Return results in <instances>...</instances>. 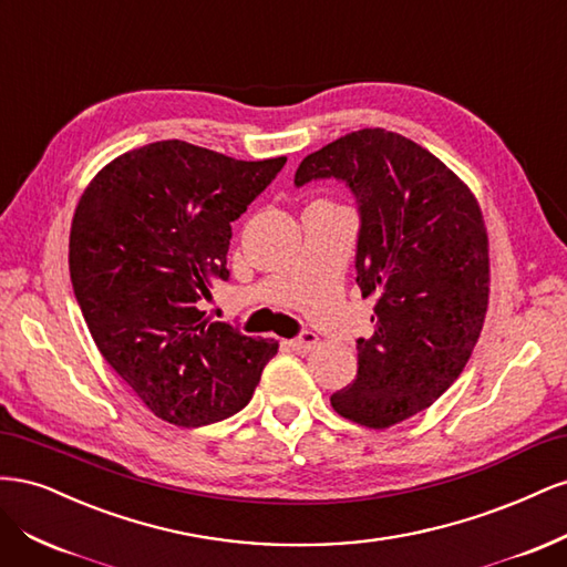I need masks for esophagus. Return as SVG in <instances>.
<instances>
[{
  "label": "esophagus",
  "mask_w": 567,
  "mask_h": 567,
  "mask_svg": "<svg viewBox=\"0 0 567 567\" xmlns=\"http://www.w3.org/2000/svg\"><path fill=\"white\" fill-rule=\"evenodd\" d=\"M317 333H312V331H302L298 338H293V340H288L286 346L293 350V352H298V354H305V352H310L315 346H317Z\"/></svg>",
  "instance_id": "esophagus-1"
}]
</instances>
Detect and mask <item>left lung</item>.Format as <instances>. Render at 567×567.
Here are the masks:
<instances>
[{"mask_svg": "<svg viewBox=\"0 0 567 567\" xmlns=\"http://www.w3.org/2000/svg\"><path fill=\"white\" fill-rule=\"evenodd\" d=\"M317 179L342 182L357 200V286L375 298L354 381L331 404L379 431L431 406L466 367L489 296L485 221L447 165L381 127L310 153L296 186Z\"/></svg>", "mask_w": 567, "mask_h": 567, "instance_id": "obj_1", "label": "left lung"}]
</instances>
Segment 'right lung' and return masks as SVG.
Segmentation results:
<instances>
[{"label": "right lung", "instance_id": "1", "mask_svg": "<svg viewBox=\"0 0 567 567\" xmlns=\"http://www.w3.org/2000/svg\"><path fill=\"white\" fill-rule=\"evenodd\" d=\"M286 158L236 161L179 140L123 153L84 188L71 281L99 352L153 414L200 427L241 411L279 346L210 321L231 221Z\"/></svg>", "mask_w": 567, "mask_h": 567}]
</instances>
